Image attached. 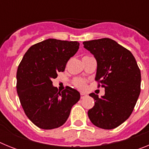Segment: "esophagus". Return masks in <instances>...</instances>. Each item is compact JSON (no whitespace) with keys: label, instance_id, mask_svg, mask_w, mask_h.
Returning <instances> with one entry per match:
<instances>
[{"label":"esophagus","instance_id":"1","mask_svg":"<svg viewBox=\"0 0 149 149\" xmlns=\"http://www.w3.org/2000/svg\"><path fill=\"white\" fill-rule=\"evenodd\" d=\"M87 96V95L85 94V93H81V98H84L85 97H86Z\"/></svg>","mask_w":149,"mask_h":149}]
</instances>
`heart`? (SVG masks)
Segmentation results:
<instances>
[{
    "mask_svg": "<svg viewBox=\"0 0 149 149\" xmlns=\"http://www.w3.org/2000/svg\"><path fill=\"white\" fill-rule=\"evenodd\" d=\"M73 84L74 86L77 87V89H84L86 88V82L84 80H82V79H74L73 81Z\"/></svg>",
    "mask_w": 149,
    "mask_h": 149,
    "instance_id": "obj_1",
    "label": "heart"
}]
</instances>
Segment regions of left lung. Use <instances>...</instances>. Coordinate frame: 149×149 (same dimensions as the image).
<instances>
[{"label":"left lung","instance_id":"left-lung-1","mask_svg":"<svg viewBox=\"0 0 149 149\" xmlns=\"http://www.w3.org/2000/svg\"><path fill=\"white\" fill-rule=\"evenodd\" d=\"M97 60L95 80L98 87L105 89L101 98L91 93L95 105L88 111L94 125L113 129L127 120L132 113L140 93L141 73L129 50L109 38L83 42Z\"/></svg>","mask_w":149,"mask_h":149}]
</instances>
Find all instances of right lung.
<instances>
[{"mask_svg": "<svg viewBox=\"0 0 149 149\" xmlns=\"http://www.w3.org/2000/svg\"><path fill=\"white\" fill-rule=\"evenodd\" d=\"M79 48L76 41L48 39L27 50L18 67L16 89L26 116L39 128L62 126L79 101V92L66 86L58 91L52 79L64 72L68 60Z\"/></svg>", "mask_w": 149, "mask_h": 149, "instance_id": "obj_1", "label": "right lung"}]
</instances>
